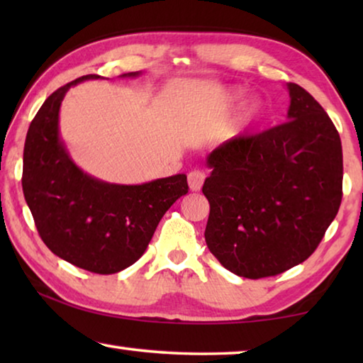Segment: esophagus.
I'll list each match as a JSON object with an SVG mask.
<instances>
[{
  "instance_id": "34e87169",
  "label": "esophagus",
  "mask_w": 363,
  "mask_h": 363,
  "mask_svg": "<svg viewBox=\"0 0 363 363\" xmlns=\"http://www.w3.org/2000/svg\"><path fill=\"white\" fill-rule=\"evenodd\" d=\"M205 177H206L205 171H201V169L190 171L189 176H187L190 190H194V192H196V190H200L201 186H203V182H205Z\"/></svg>"
}]
</instances>
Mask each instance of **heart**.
I'll use <instances>...</instances> for the list:
<instances>
[{
  "mask_svg": "<svg viewBox=\"0 0 363 363\" xmlns=\"http://www.w3.org/2000/svg\"><path fill=\"white\" fill-rule=\"evenodd\" d=\"M243 97V94L240 93V91H233V93H230L229 99L230 101H240ZM261 113V104L259 102H251L250 106L245 108V113H243V120L245 121H253L257 118V115Z\"/></svg>",
  "mask_w": 363,
  "mask_h": 363,
  "instance_id": "b5f03b06",
  "label": "heart"
}]
</instances>
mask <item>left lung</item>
Segmentation results:
<instances>
[{"mask_svg":"<svg viewBox=\"0 0 363 363\" xmlns=\"http://www.w3.org/2000/svg\"><path fill=\"white\" fill-rule=\"evenodd\" d=\"M286 88L288 121L225 140L206 158L205 240L238 277H270L306 261L341 205L340 134L306 89Z\"/></svg>","mask_w":363,"mask_h":363,"instance_id":"1","label":"left lung"}]
</instances>
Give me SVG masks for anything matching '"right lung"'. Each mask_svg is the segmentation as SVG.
I'll list each match as a JSON object with an SVG mask.
<instances>
[{
  "instance_id": "1",
  "label": "right lung",
  "mask_w": 363,
  "mask_h": 363,
  "mask_svg": "<svg viewBox=\"0 0 363 363\" xmlns=\"http://www.w3.org/2000/svg\"><path fill=\"white\" fill-rule=\"evenodd\" d=\"M139 75L130 72L121 77ZM97 78L84 75L67 83L35 115L23 147L22 189L46 247L73 266L107 275L144 255L160 219L189 186L186 174L121 186L77 167L60 139V104L72 86Z\"/></svg>"
}]
</instances>
